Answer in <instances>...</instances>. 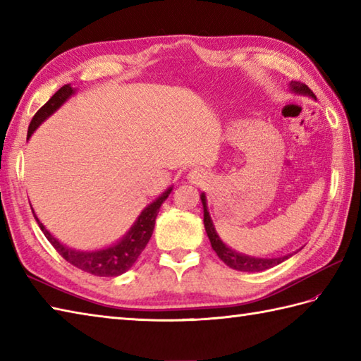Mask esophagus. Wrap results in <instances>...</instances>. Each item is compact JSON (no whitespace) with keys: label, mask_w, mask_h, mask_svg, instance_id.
Listing matches in <instances>:
<instances>
[{"label":"esophagus","mask_w":361,"mask_h":361,"mask_svg":"<svg viewBox=\"0 0 361 361\" xmlns=\"http://www.w3.org/2000/svg\"><path fill=\"white\" fill-rule=\"evenodd\" d=\"M188 178L192 185H202V183H204L206 180V173L200 171V169H192V171L188 173Z\"/></svg>","instance_id":"34e87169"}]
</instances>
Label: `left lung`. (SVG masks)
<instances>
[{"label":"left lung","instance_id":"left-lung-1","mask_svg":"<svg viewBox=\"0 0 361 361\" xmlns=\"http://www.w3.org/2000/svg\"><path fill=\"white\" fill-rule=\"evenodd\" d=\"M290 90L295 91L298 94H307L315 97V94L312 93V90L305 85V83L301 82H290ZM202 203H203V221H204V229L206 234L209 237V242L212 245V250L217 252V256L224 260V262L233 268V270L237 271H248V273H256V271H264L268 270V268L279 265L283 260L288 259L291 255L282 256V257H271V259H264V257H251V256H245L237 252L234 250H231L229 247L221 242V239L219 237L216 228H214V224L209 216L208 206H206V195L202 194Z\"/></svg>","mask_w":361,"mask_h":361}]
</instances>
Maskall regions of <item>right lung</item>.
<instances>
[{
	"instance_id": "1",
	"label": "right lung",
	"mask_w": 361,
	"mask_h": 361,
	"mask_svg": "<svg viewBox=\"0 0 361 361\" xmlns=\"http://www.w3.org/2000/svg\"><path fill=\"white\" fill-rule=\"evenodd\" d=\"M74 93L75 90L70 85V83L60 88L57 93L54 94L49 101L34 114V118L30 121L29 128H27V137L35 132V128L40 126L43 121L48 119L54 111H57ZM171 192H172V188H169L166 192H163L157 198L155 202L150 203L147 208H144V211L140 214V217L136 219L133 226L128 229V233L122 237L118 243H114L111 247H106L102 250H96V251H79V250L66 247V245L59 242L56 237H54L48 229L43 226L42 221L35 216L34 209L32 212L38 226H40L43 234L46 235V239L51 242L52 247L57 250L59 255L65 260H68L71 265L78 267L82 271H87L94 276L113 278V276H119L122 273H126L127 270H130V268H132L133 264L136 262V259L140 257V255L145 248V245H147L150 240L161 204L164 203V200ZM30 208H32V206H30Z\"/></svg>"
}]
</instances>
